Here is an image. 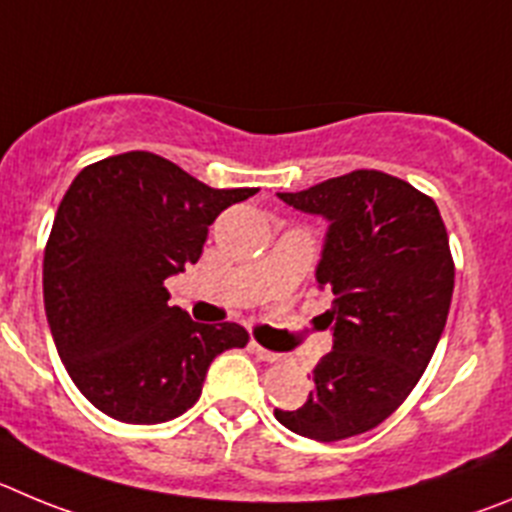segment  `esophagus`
Segmentation results:
<instances>
[{"mask_svg": "<svg viewBox=\"0 0 512 512\" xmlns=\"http://www.w3.org/2000/svg\"><path fill=\"white\" fill-rule=\"evenodd\" d=\"M250 352L255 354V357L265 359V362H278V359H280V354H278V352H270V349L260 347V344H257V342H252V344H250Z\"/></svg>", "mask_w": 512, "mask_h": 512, "instance_id": "34e87169", "label": "esophagus"}]
</instances>
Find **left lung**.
<instances>
[{"label":"left lung","instance_id":"8db88e82","mask_svg":"<svg viewBox=\"0 0 512 512\" xmlns=\"http://www.w3.org/2000/svg\"><path fill=\"white\" fill-rule=\"evenodd\" d=\"M278 199L329 222L316 283L334 347L313 367L296 411L275 408L293 434L339 441L365 434L421 380L449 316L454 262L434 199L411 183L354 170Z\"/></svg>","mask_w":512,"mask_h":512}]
</instances>
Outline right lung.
<instances>
[{"label":"right lung","mask_w":512,"mask_h":512,"mask_svg":"<svg viewBox=\"0 0 512 512\" xmlns=\"http://www.w3.org/2000/svg\"><path fill=\"white\" fill-rule=\"evenodd\" d=\"M255 188H211L160 155L104 158L73 178L43 260L50 334L76 388L124 423L186 413L239 324H199L168 306L165 278L199 262L209 227Z\"/></svg>","instance_id":"add662e5"}]
</instances>
